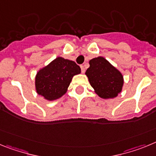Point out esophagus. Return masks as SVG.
Listing matches in <instances>:
<instances>
[{
    "label": "esophagus",
    "instance_id": "34e87169",
    "mask_svg": "<svg viewBox=\"0 0 156 156\" xmlns=\"http://www.w3.org/2000/svg\"><path fill=\"white\" fill-rule=\"evenodd\" d=\"M81 70H82V73H85L86 68H85V66H84V65H81Z\"/></svg>",
    "mask_w": 156,
    "mask_h": 156
}]
</instances>
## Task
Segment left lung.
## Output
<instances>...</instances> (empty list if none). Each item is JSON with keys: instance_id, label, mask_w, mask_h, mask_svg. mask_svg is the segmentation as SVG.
Listing matches in <instances>:
<instances>
[{"instance_id": "1", "label": "left lung", "mask_w": 156, "mask_h": 156, "mask_svg": "<svg viewBox=\"0 0 156 156\" xmlns=\"http://www.w3.org/2000/svg\"><path fill=\"white\" fill-rule=\"evenodd\" d=\"M86 75L94 92L101 98H115L122 90V74L103 56L89 60V67L86 70Z\"/></svg>"}]
</instances>
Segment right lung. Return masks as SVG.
Returning <instances> with one entry per match:
<instances>
[{"instance_id": "right-lung-1", "label": "right lung", "mask_w": 156, "mask_h": 156, "mask_svg": "<svg viewBox=\"0 0 156 156\" xmlns=\"http://www.w3.org/2000/svg\"><path fill=\"white\" fill-rule=\"evenodd\" d=\"M80 73L81 68L75 62L56 57L36 74V92L47 101H55L67 93L73 77Z\"/></svg>"}]
</instances>
